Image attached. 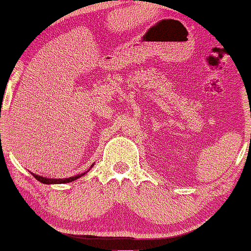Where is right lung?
<instances>
[{
	"instance_id": "obj_1",
	"label": "right lung",
	"mask_w": 251,
	"mask_h": 251,
	"mask_svg": "<svg viewBox=\"0 0 251 251\" xmlns=\"http://www.w3.org/2000/svg\"><path fill=\"white\" fill-rule=\"evenodd\" d=\"M85 174L86 172H83V174H81V175H76V176H74V177H70V178H63V179H54V178H46V177H41V176H37L34 174H31V175H33L37 180L41 181V183H43V184H63V183H70V181L75 180Z\"/></svg>"
}]
</instances>
